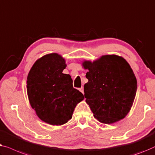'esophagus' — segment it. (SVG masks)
I'll list each match as a JSON object with an SVG mask.
<instances>
[{
	"label": "esophagus",
	"mask_w": 155,
	"mask_h": 155,
	"mask_svg": "<svg viewBox=\"0 0 155 155\" xmlns=\"http://www.w3.org/2000/svg\"><path fill=\"white\" fill-rule=\"evenodd\" d=\"M79 91H81V92L83 94H84V88H83V87H81V88H79Z\"/></svg>",
	"instance_id": "obj_1"
}]
</instances>
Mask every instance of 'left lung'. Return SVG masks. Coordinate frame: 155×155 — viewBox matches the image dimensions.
I'll use <instances>...</instances> for the list:
<instances>
[{
    "label": "left lung",
    "instance_id": "left-lung-1",
    "mask_svg": "<svg viewBox=\"0 0 155 155\" xmlns=\"http://www.w3.org/2000/svg\"><path fill=\"white\" fill-rule=\"evenodd\" d=\"M88 69L84 96L93 116L103 124H113L125 117L136 97L137 80L129 64L122 57L107 55L82 63Z\"/></svg>",
    "mask_w": 155,
    "mask_h": 155
}]
</instances>
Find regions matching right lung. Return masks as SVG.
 <instances>
[{
  "label": "right lung",
  "instance_id": "add662e5",
  "mask_svg": "<svg viewBox=\"0 0 155 155\" xmlns=\"http://www.w3.org/2000/svg\"><path fill=\"white\" fill-rule=\"evenodd\" d=\"M66 67L62 56L48 54L35 62L27 77L30 104L39 119L51 125L60 126L70 120L75 107L84 98L73 88L71 76L62 73Z\"/></svg>",
  "mask_w": 155,
  "mask_h": 155
}]
</instances>
